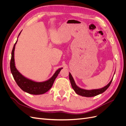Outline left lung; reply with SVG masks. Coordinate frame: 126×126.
I'll list each match as a JSON object with an SVG mask.
<instances>
[{"instance_id":"1","label":"left lung","mask_w":126,"mask_h":126,"mask_svg":"<svg viewBox=\"0 0 126 126\" xmlns=\"http://www.w3.org/2000/svg\"><path fill=\"white\" fill-rule=\"evenodd\" d=\"M69 80H70L72 88H73L76 93L80 95V96L86 97H94L105 92V91L108 88V87L110 86L113 79V78H112L111 80V81L109 82V83L108 85H107L104 87L101 88L97 89H92V90H86V89H82L81 88H80L77 86V85L76 84V83L75 82L73 77H72V76L70 72L69 74Z\"/></svg>"}]
</instances>
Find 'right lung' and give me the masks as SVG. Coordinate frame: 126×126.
Segmentation results:
<instances>
[{
    "mask_svg": "<svg viewBox=\"0 0 126 126\" xmlns=\"http://www.w3.org/2000/svg\"><path fill=\"white\" fill-rule=\"evenodd\" d=\"M21 32V31L19 34L18 38L20 35ZM17 40L14 46L12 52H11V58L10 63L11 72L13 76L15 81L16 82L18 86L26 93L32 94H41L46 93L51 88L55 81V80L58 75L60 70L63 68H59L58 70L56 71L54 75L50 79L45 81L36 82L25 77L19 72L15 66L14 51L15 46L17 43Z\"/></svg>",
    "mask_w": 126,
    "mask_h": 126,
    "instance_id": "right-lung-1",
    "label": "right lung"
}]
</instances>
